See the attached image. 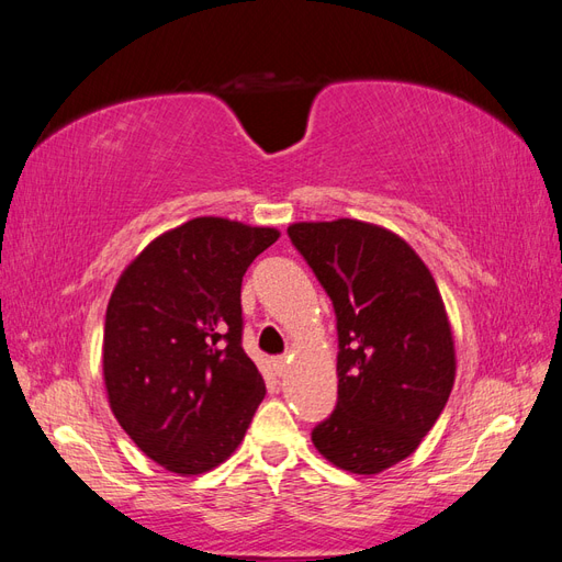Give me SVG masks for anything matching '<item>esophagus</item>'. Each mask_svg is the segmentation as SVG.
<instances>
[{"label":"esophagus","mask_w":562,"mask_h":562,"mask_svg":"<svg viewBox=\"0 0 562 562\" xmlns=\"http://www.w3.org/2000/svg\"><path fill=\"white\" fill-rule=\"evenodd\" d=\"M274 370H277L279 378L285 375V370H288V359H285V356H281V359H274Z\"/></svg>","instance_id":"34e87169"}]
</instances>
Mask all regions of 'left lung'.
I'll return each instance as SVG.
<instances>
[{"label": "left lung", "mask_w": 562, "mask_h": 562, "mask_svg": "<svg viewBox=\"0 0 562 562\" xmlns=\"http://www.w3.org/2000/svg\"><path fill=\"white\" fill-rule=\"evenodd\" d=\"M288 236L337 314V405L312 431L337 469L375 475L411 457L443 413L457 356L429 267L363 220L293 223Z\"/></svg>", "instance_id": "8db88e82"}]
</instances>
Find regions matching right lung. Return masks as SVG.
Masks as SVG:
<instances>
[{"instance_id": "right-lung-1", "label": "right lung", "mask_w": 562, "mask_h": 562, "mask_svg": "<svg viewBox=\"0 0 562 562\" xmlns=\"http://www.w3.org/2000/svg\"><path fill=\"white\" fill-rule=\"evenodd\" d=\"M281 236L203 215L151 239L108 302L110 411L151 462L206 473L234 454L267 389L241 347V281Z\"/></svg>"}]
</instances>
